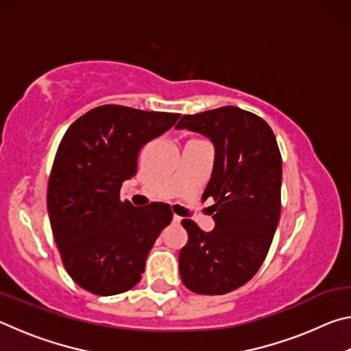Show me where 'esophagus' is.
Listing matches in <instances>:
<instances>
[{"label":"esophagus","mask_w":351,"mask_h":351,"mask_svg":"<svg viewBox=\"0 0 351 351\" xmlns=\"http://www.w3.org/2000/svg\"><path fill=\"white\" fill-rule=\"evenodd\" d=\"M181 217H178V215H173V223H181Z\"/></svg>","instance_id":"esophagus-1"}]
</instances>
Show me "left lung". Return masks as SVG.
Segmentation results:
<instances>
[{
    "label": "left lung",
    "mask_w": 351,
    "mask_h": 351,
    "mask_svg": "<svg viewBox=\"0 0 351 351\" xmlns=\"http://www.w3.org/2000/svg\"><path fill=\"white\" fill-rule=\"evenodd\" d=\"M209 138L215 162L203 199L213 198L215 228L182 219L187 245L180 274L197 294L230 293L251 280L266 258L280 219L282 156L263 119L237 106L186 114L176 125Z\"/></svg>",
    "instance_id": "1"
}]
</instances>
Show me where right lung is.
Here are the masks:
<instances>
[{
	"label": "right lung",
	"mask_w": 351,
	"mask_h": 351,
	"mask_svg": "<svg viewBox=\"0 0 351 351\" xmlns=\"http://www.w3.org/2000/svg\"><path fill=\"white\" fill-rule=\"evenodd\" d=\"M180 116L102 105L64 133L47 184V212L64 268L80 288L114 295L139 283L173 213L164 203H122L121 187L138 171L141 148Z\"/></svg>",
	"instance_id": "1"
}]
</instances>
